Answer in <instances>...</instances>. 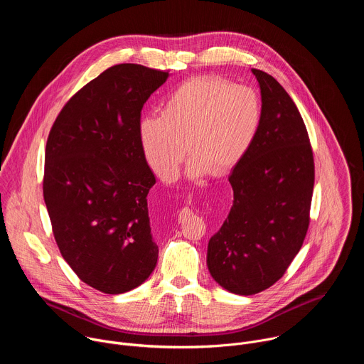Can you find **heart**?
<instances>
[{
  "mask_svg": "<svg viewBox=\"0 0 364 364\" xmlns=\"http://www.w3.org/2000/svg\"><path fill=\"white\" fill-rule=\"evenodd\" d=\"M160 112L144 117L138 134L152 171L171 183L178 177L186 149L193 154L187 166L191 177L230 171L256 138L262 102L249 86L200 76L177 86L163 100Z\"/></svg>",
  "mask_w": 364,
  "mask_h": 364,
  "instance_id": "1",
  "label": "heart"
}]
</instances>
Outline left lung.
Listing matches in <instances>:
<instances>
[{
  "label": "left lung",
  "mask_w": 364,
  "mask_h": 364,
  "mask_svg": "<svg viewBox=\"0 0 364 364\" xmlns=\"http://www.w3.org/2000/svg\"><path fill=\"white\" fill-rule=\"evenodd\" d=\"M262 96V121L229 176L233 205L207 247L215 281L239 295L279 281L299 252L314 190V155L302 117L271 75L252 69Z\"/></svg>",
  "instance_id": "8db88e82"
}]
</instances>
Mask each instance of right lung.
Instances as JSON below:
<instances>
[{"instance_id": "right-lung-1", "label": "right lung", "mask_w": 364, "mask_h": 364, "mask_svg": "<svg viewBox=\"0 0 364 364\" xmlns=\"http://www.w3.org/2000/svg\"><path fill=\"white\" fill-rule=\"evenodd\" d=\"M168 70L115 65L79 89L50 129L43 196L55 240L80 281L105 294L141 285L154 271L146 196L155 177L138 125Z\"/></svg>"}]
</instances>
